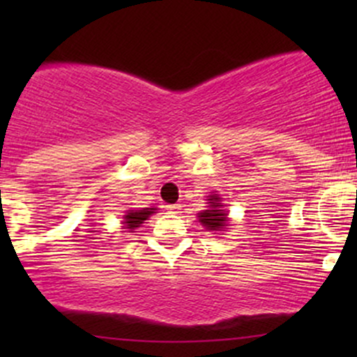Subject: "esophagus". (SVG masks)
Here are the masks:
<instances>
[{
  "label": "esophagus",
  "instance_id": "1",
  "mask_svg": "<svg viewBox=\"0 0 357 357\" xmlns=\"http://www.w3.org/2000/svg\"><path fill=\"white\" fill-rule=\"evenodd\" d=\"M166 208L169 213H179V210H181V204H167Z\"/></svg>",
  "mask_w": 357,
  "mask_h": 357
}]
</instances>
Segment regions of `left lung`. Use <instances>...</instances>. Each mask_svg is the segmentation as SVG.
Segmentation results:
<instances>
[{"label": "left lung", "instance_id": "obj_1", "mask_svg": "<svg viewBox=\"0 0 357 357\" xmlns=\"http://www.w3.org/2000/svg\"><path fill=\"white\" fill-rule=\"evenodd\" d=\"M208 210L198 213L199 223L206 228L208 231H223L225 227H228V213L223 210L220 195L208 196Z\"/></svg>", "mask_w": 357, "mask_h": 357}]
</instances>
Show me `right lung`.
Masks as SVG:
<instances>
[{
	"label": "right lung",
	"mask_w": 357,
	"mask_h": 357,
	"mask_svg": "<svg viewBox=\"0 0 357 357\" xmlns=\"http://www.w3.org/2000/svg\"><path fill=\"white\" fill-rule=\"evenodd\" d=\"M158 208H141V210H129L127 211V215H124V221H122V225H124L126 230L132 231L136 230V228L141 227L142 223H144V220L149 218L153 213H155Z\"/></svg>",
	"instance_id": "1"
}]
</instances>
